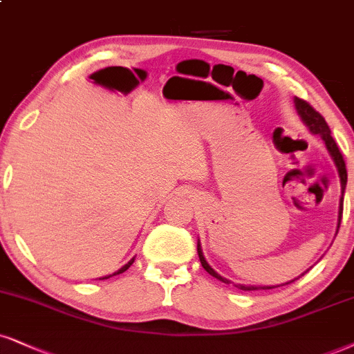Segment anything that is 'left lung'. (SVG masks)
Here are the masks:
<instances>
[{"mask_svg":"<svg viewBox=\"0 0 354 354\" xmlns=\"http://www.w3.org/2000/svg\"><path fill=\"white\" fill-rule=\"evenodd\" d=\"M294 103H295V108H297V113L302 118V121L305 124H307V128L310 129L312 134H318L322 139L325 141V146L326 149H328L330 156L333 157V162L337 165L338 169V174H339V182H342V198H339V210H338V226L339 228V221H342V215H343V194H344V189H346V180H348V174H346V165H344V159L342 156V152H339L337 142H335V139L331 138V131L328 128V124H326L325 118L320 115L317 110H313V106H310L305 100H300L295 97L294 98ZM338 233V231H337ZM197 251H198V257H200V263H202L203 269L207 270L208 274H212L213 277L220 279L221 282L225 283H230L228 279L221 277L220 274L216 272V270L212 269V266L207 263V259L203 257V252H202V246H200V241L197 244ZM304 276V274H302ZM300 277V276H299ZM297 277V279H299ZM295 281V279H294ZM290 281V282H294ZM290 282H286V283H290ZM241 290H266V289H272V287L269 286H238ZM274 287H279V286H274Z\"/></svg>","mask_w":354,"mask_h":354,"instance_id":"8db88e82","label":"left lung"}]
</instances>
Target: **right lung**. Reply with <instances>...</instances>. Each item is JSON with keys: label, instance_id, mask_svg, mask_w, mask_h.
<instances>
[{"label": "right lung", "instance_id": "obj_1", "mask_svg": "<svg viewBox=\"0 0 354 354\" xmlns=\"http://www.w3.org/2000/svg\"><path fill=\"white\" fill-rule=\"evenodd\" d=\"M133 263H134V257H133V259H131V261H129V263H128V264H124V266H123V268H121V269H118L115 274H111V276H116V274H123L126 269H129V266H131V264H133ZM111 276H106V277H102V279H108V277H111Z\"/></svg>", "mask_w": 354, "mask_h": 354}]
</instances>
